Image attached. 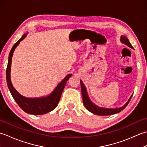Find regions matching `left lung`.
Returning <instances> with one entry per match:
<instances>
[{
  "mask_svg": "<svg viewBox=\"0 0 147 147\" xmlns=\"http://www.w3.org/2000/svg\"><path fill=\"white\" fill-rule=\"evenodd\" d=\"M121 41L124 43V44L127 45L129 47L133 49V46L131 44L130 42H129V40L127 39L125 36H121ZM81 83V90H82V96H83V104L85 105V107L87 110L89 111L90 112H92L93 114H95L96 115H112L115 114L118 112H120L122 111L123 109L125 108L126 106L128 105L129 102H130L131 99L132 98V96H131L129 100L127 101L126 104L123 105L122 107L120 108H117V109H104V108H100L97 106L95 105L94 104L92 103V102L88 98V94H87L86 90L85 88V86H84L82 81H80Z\"/></svg>",
  "mask_w": 147,
  "mask_h": 147,
  "instance_id": "left-lung-1",
  "label": "left lung"
}]
</instances>
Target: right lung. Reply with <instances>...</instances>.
<instances>
[{"instance_id": "obj_1", "label": "right lung", "mask_w": 147, "mask_h": 147, "mask_svg": "<svg viewBox=\"0 0 147 147\" xmlns=\"http://www.w3.org/2000/svg\"><path fill=\"white\" fill-rule=\"evenodd\" d=\"M27 34L24 35L15 43L14 46L11 49V51L9 53L8 63L7 69H6V80H7V83L8 88L10 90V92L14 98L15 101L16 102L18 105L20 106L22 110L24 112L30 114L34 115H40L48 113V112L52 111V110L57 107L59 102L60 100L61 96L62 95V91L65 87L66 82L69 78L72 76V74H68L62 82L59 84L57 86L54 92H52L49 96L44 98H28L24 97L21 95L20 93L16 90L11 82L10 79V72L11 66V61L12 54L16 47L19 45L21 40H23L26 36Z\"/></svg>"}]
</instances>
